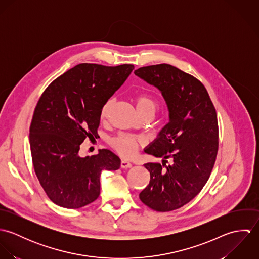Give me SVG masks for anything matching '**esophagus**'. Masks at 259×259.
Listing matches in <instances>:
<instances>
[{
	"label": "esophagus",
	"mask_w": 259,
	"mask_h": 259,
	"mask_svg": "<svg viewBox=\"0 0 259 259\" xmlns=\"http://www.w3.org/2000/svg\"><path fill=\"white\" fill-rule=\"evenodd\" d=\"M120 166L122 168H131L133 166V163L126 159H122L121 162H120Z\"/></svg>",
	"instance_id": "obj_1"
}]
</instances>
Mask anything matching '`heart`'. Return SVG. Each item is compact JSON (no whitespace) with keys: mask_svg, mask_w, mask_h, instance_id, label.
Segmentation results:
<instances>
[{"mask_svg":"<svg viewBox=\"0 0 259 259\" xmlns=\"http://www.w3.org/2000/svg\"><path fill=\"white\" fill-rule=\"evenodd\" d=\"M111 106L112 100H109L105 103L101 111L102 117L108 116L109 112L111 111ZM136 107L139 113H143L146 111L154 112L157 107V103L152 97L148 95H140L136 98ZM141 140L134 136L120 134L115 138L111 139V145L120 155L124 157H132L137 152V148Z\"/></svg>","mask_w":259,"mask_h":259,"instance_id":"1","label":"heart"}]
</instances>
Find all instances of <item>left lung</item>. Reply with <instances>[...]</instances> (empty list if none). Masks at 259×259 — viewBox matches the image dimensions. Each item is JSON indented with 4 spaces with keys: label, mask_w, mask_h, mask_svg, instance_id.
I'll use <instances>...</instances> for the list:
<instances>
[{
    "label": "left lung",
    "mask_w": 259,
    "mask_h": 259,
    "mask_svg": "<svg viewBox=\"0 0 259 259\" xmlns=\"http://www.w3.org/2000/svg\"><path fill=\"white\" fill-rule=\"evenodd\" d=\"M135 74L161 94L168 111V122L145 151L173 163L164 169L148 162V186L141 200L156 211H171L194 198L209 179L219 149L217 111L204 85L195 77L167 65H153Z\"/></svg>",
    "instance_id": "1"
}]
</instances>
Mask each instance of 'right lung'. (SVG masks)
<instances>
[{
  "instance_id": "obj_1",
  "label": "right lung",
  "mask_w": 259,
  "mask_h": 259,
  "mask_svg": "<svg viewBox=\"0 0 259 259\" xmlns=\"http://www.w3.org/2000/svg\"><path fill=\"white\" fill-rule=\"evenodd\" d=\"M134 69L79 64L56 78L39 98L30 147L37 180L57 205L76 209L92 203L100 195L102 171L120 167V158L110 149L85 157L78 151L87 137H96L103 106Z\"/></svg>"
}]
</instances>
